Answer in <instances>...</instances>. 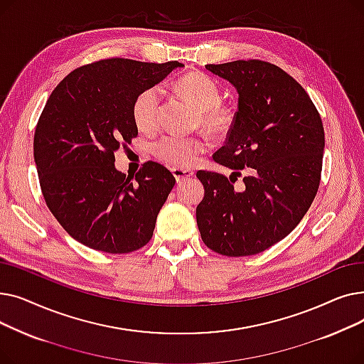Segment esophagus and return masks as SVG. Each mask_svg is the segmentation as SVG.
Segmentation results:
<instances>
[{
  "label": "esophagus",
  "instance_id": "1",
  "mask_svg": "<svg viewBox=\"0 0 364 364\" xmlns=\"http://www.w3.org/2000/svg\"><path fill=\"white\" fill-rule=\"evenodd\" d=\"M172 176L176 177L177 183H181V181H184V180L190 178V177H193V176H195V172H193V171H190V169L174 168V169H172Z\"/></svg>",
  "mask_w": 364,
  "mask_h": 364
}]
</instances>
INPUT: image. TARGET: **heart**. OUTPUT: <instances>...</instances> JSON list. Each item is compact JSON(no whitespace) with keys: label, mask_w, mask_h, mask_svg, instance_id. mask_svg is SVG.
Wrapping results in <instances>:
<instances>
[{"label":"heart","mask_w":364,"mask_h":364,"mask_svg":"<svg viewBox=\"0 0 364 364\" xmlns=\"http://www.w3.org/2000/svg\"><path fill=\"white\" fill-rule=\"evenodd\" d=\"M178 90L198 110L200 124L214 136H224L235 124V113L221 105V88L203 73H187L178 80ZM164 88L151 85L143 90L132 105V118L137 128L150 132L159 127ZM206 150V141L196 136H165L153 144L155 156L172 168H190Z\"/></svg>","instance_id":"obj_1"}]
</instances>
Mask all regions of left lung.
I'll list each match as a JSON object with an SVG mask.
<instances>
[{
    "instance_id": "obj_1",
    "label": "left lung",
    "mask_w": 364,
    "mask_h": 364,
    "mask_svg": "<svg viewBox=\"0 0 364 364\" xmlns=\"http://www.w3.org/2000/svg\"><path fill=\"white\" fill-rule=\"evenodd\" d=\"M205 68L237 90L239 107L225 144L214 153L233 174H196L205 187L198 227L217 254L255 255L288 236L317 195L321 118L307 91L276 65L236 60ZM242 168L245 184L235 189Z\"/></svg>"
}]
</instances>
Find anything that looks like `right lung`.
Instances as JSON below:
<instances>
[{"instance_id": "1", "label": "right lung", "mask_w": 364, "mask_h": 364, "mask_svg": "<svg viewBox=\"0 0 364 364\" xmlns=\"http://www.w3.org/2000/svg\"><path fill=\"white\" fill-rule=\"evenodd\" d=\"M183 66L114 57L75 69L50 94L33 137L41 192L55 220L91 250L128 254L151 239L176 178L149 161L132 181L114 168V151L137 137V95Z\"/></svg>"}]
</instances>
